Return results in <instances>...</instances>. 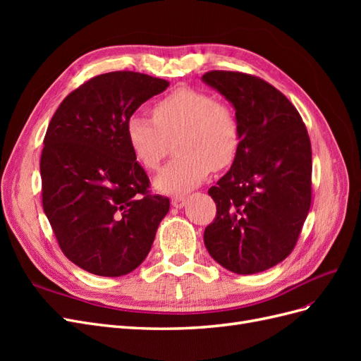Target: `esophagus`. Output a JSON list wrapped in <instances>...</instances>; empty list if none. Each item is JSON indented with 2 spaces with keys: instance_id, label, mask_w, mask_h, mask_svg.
Wrapping results in <instances>:
<instances>
[{
  "instance_id": "34e87169",
  "label": "esophagus",
  "mask_w": 361,
  "mask_h": 361,
  "mask_svg": "<svg viewBox=\"0 0 361 361\" xmlns=\"http://www.w3.org/2000/svg\"><path fill=\"white\" fill-rule=\"evenodd\" d=\"M185 202H187V197H185V195H174V197L171 199V204L174 207H183Z\"/></svg>"
}]
</instances>
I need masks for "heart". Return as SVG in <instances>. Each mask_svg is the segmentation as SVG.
Segmentation results:
<instances>
[{"label": "heart", "mask_w": 361, "mask_h": 361, "mask_svg": "<svg viewBox=\"0 0 361 361\" xmlns=\"http://www.w3.org/2000/svg\"><path fill=\"white\" fill-rule=\"evenodd\" d=\"M128 143L137 161L157 170L178 138V158L154 180L162 192H183L203 182L211 169L232 166L241 146V126L233 108L215 96L182 87L154 105V117L133 113L126 122Z\"/></svg>", "instance_id": "b5f03b06"}]
</instances>
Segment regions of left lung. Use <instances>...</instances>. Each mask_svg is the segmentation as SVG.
I'll return each mask as SVG.
<instances>
[{
    "label": "left lung",
    "instance_id": "obj_1",
    "mask_svg": "<svg viewBox=\"0 0 361 361\" xmlns=\"http://www.w3.org/2000/svg\"><path fill=\"white\" fill-rule=\"evenodd\" d=\"M202 80L235 106L241 146L209 188L216 204L204 245L226 269L256 274L285 260L312 203V146L297 108L259 76L211 71Z\"/></svg>",
    "mask_w": 361,
    "mask_h": 361
}]
</instances>
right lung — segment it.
<instances>
[{
  "instance_id": "right-lung-1",
  "label": "right lung",
  "mask_w": 361,
  "mask_h": 361,
  "mask_svg": "<svg viewBox=\"0 0 361 361\" xmlns=\"http://www.w3.org/2000/svg\"><path fill=\"white\" fill-rule=\"evenodd\" d=\"M167 87L146 73H102L51 118L40 157L43 211L64 256L92 274L134 271L170 209L169 197L150 194L126 137L128 117Z\"/></svg>"
}]
</instances>
